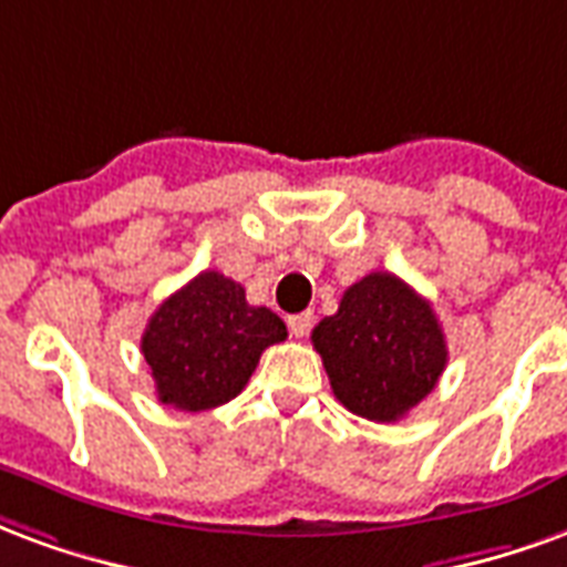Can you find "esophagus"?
Wrapping results in <instances>:
<instances>
[{"instance_id":"1","label":"esophagus","mask_w":567,"mask_h":567,"mask_svg":"<svg viewBox=\"0 0 567 567\" xmlns=\"http://www.w3.org/2000/svg\"><path fill=\"white\" fill-rule=\"evenodd\" d=\"M311 313L305 311V313H292V317H289L287 320V326H289V332L296 334V338H305V334H308V329H311Z\"/></svg>"}]
</instances>
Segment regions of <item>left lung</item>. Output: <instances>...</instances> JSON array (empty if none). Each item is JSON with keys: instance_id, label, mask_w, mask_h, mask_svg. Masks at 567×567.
I'll return each mask as SVG.
<instances>
[{"instance_id": "8db88e82", "label": "left lung", "mask_w": 567, "mask_h": 567, "mask_svg": "<svg viewBox=\"0 0 567 567\" xmlns=\"http://www.w3.org/2000/svg\"><path fill=\"white\" fill-rule=\"evenodd\" d=\"M332 392L350 414L395 423L435 390L447 341L432 305L390 271L347 287L338 313L313 326Z\"/></svg>"}]
</instances>
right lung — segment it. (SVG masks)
Listing matches in <instances>:
<instances>
[{
	"label": "right lung",
	"mask_w": 567,
	"mask_h": 567,
	"mask_svg": "<svg viewBox=\"0 0 567 567\" xmlns=\"http://www.w3.org/2000/svg\"><path fill=\"white\" fill-rule=\"evenodd\" d=\"M284 338V320L244 299L241 284L202 271L156 308L142 353L159 402L196 414L235 399L262 350Z\"/></svg>",
	"instance_id": "obj_1"
}]
</instances>
